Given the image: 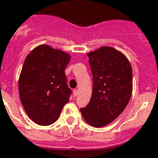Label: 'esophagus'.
<instances>
[{
  "label": "esophagus",
  "instance_id": "esophagus-1",
  "mask_svg": "<svg viewBox=\"0 0 158 158\" xmlns=\"http://www.w3.org/2000/svg\"><path fill=\"white\" fill-rule=\"evenodd\" d=\"M73 94H74V97L78 96V94H79V90H78V89H74V91H73Z\"/></svg>",
  "mask_w": 158,
  "mask_h": 158
}]
</instances>
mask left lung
<instances>
[{
	"instance_id": "left-lung-1",
	"label": "left lung",
	"mask_w": 158,
	"mask_h": 158,
	"mask_svg": "<svg viewBox=\"0 0 158 158\" xmlns=\"http://www.w3.org/2000/svg\"><path fill=\"white\" fill-rule=\"evenodd\" d=\"M93 74V94L80 111L86 122L102 127L125 110L132 94V68L125 55L109 47L88 54Z\"/></svg>"
}]
</instances>
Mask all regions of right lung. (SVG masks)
<instances>
[{"mask_svg":"<svg viewBox=\"0 0 158 158\" xmlns=\"http://www.w3.org/2000/svg\"><path fill=\"white\" fill-rule=\"evenodd\" d=\"M70 56L48 45L34 48L23 63L19 79L21 103L36 124L49 125L60 117L71 89L64 69Z\"/></svg>","mask_w":158,"mask_h":158,"instance_id":"right-lung-1","label":"right lung"}]
</instances>
